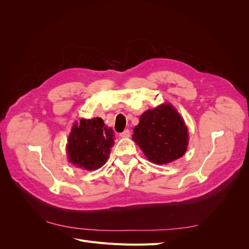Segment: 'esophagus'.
Listing matches in <instances>:
<instances>
[{
  "label": "esophagus",
  "instance_id": "34e87169",
  "mask_svg": "<svg viewBox=\"0 0 249 249\" xmlns=\"http://www.w3.org/2000/svg\"><path fill=\"white\" fill-rule=\"evenodd\" d=\"M119 136L122 138H129L131 136V132L129 130H124L123 133L119 134Z\"/></svg>",
  "mask_w": 249,
  "mask_h": 249
}]
</instances>
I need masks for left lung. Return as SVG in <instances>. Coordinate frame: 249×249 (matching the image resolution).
<instances>
[{
  "label": "left lung",
  "mask_w": 249,
  "mask_h": 249,
  "mask_svg": "<svg viewBox=\"0 0 249 249\" xmlns=\"http://www.w3.org/2000/svg\"><path fill=\"white\" fill-rule=\"evenodd\" d=\"M133 139L155 164H167L182 157L188 145L183 118L170 104L143 113L134 127Z\"/></svg>",
  "instance_id": "obj_1"
}]
</instances>
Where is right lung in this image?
I'll list each match as a JSON object with an SVG mask.
<instances>
[{
    "mask_svg": "<svg viewBox=\"0 0 249 249\" xmlns=\"http://www.w3.org/2000/svg\"><path fill=\"white\" fill-rule=\"evenodd\" d=\"M114 131L100 117L76 123L67 140L66 152L73 165L86 170L102 167L114 145Z\"/></svg>",
    "mask_w": 249,
    "mask_h": 249,
    "instance_id": "obj_1",
    "label": "right lung"
}]
</instances>
